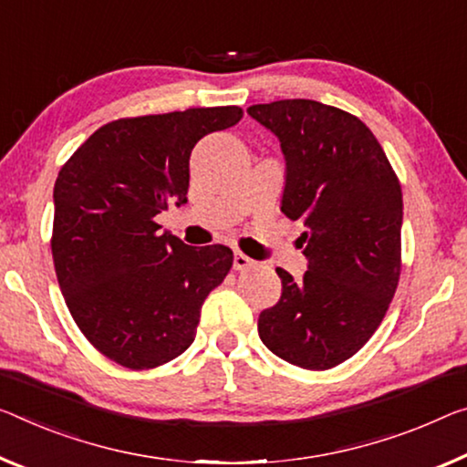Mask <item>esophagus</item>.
Returning a JSON list of instances; mask_svg holds the SVG:
<instances>
[{
  "instance_id": "obj_1",
  "label": "esophagus",
  "mask_w": 467,
  "mask_h": 467,
  "mask_svg": "<svg viewBox=\"0 0 467 467\" xmlns=\"http://www.w3.org/2000/svg\"><path fill=\"white\" fill-rule=\"evenodd\" d=\"M254 261L250 256H246V254H242V253H235L234 254V269L235 271H246V269H250V267H254Z\"/></svg>"
}]
</instances>
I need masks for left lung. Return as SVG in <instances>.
I'll list each match as a JSON object with an SVG mask.
<instances>
[{
	"label": "left lung",
	"instance_id": "8db88e82",
	"mask_svg": "<svg viewBox=\"0 0 467 467\" xmlns=\"http://www.w3.org/2000/svg\"><path fill=\"white\" fill-rule=\"evenodd\" d=\"M246 112L279 140L282 213L305 223L308 261L303 279L275 269L282 296L258 315V336L298 368H336L371 338L397 290L400 183L376 135L353 114L315 99Z\"/></svg>",
	"mask_w": 467,
	"mask_h": 467
}]
</instances>
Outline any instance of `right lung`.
Segmentation results:
<instances>
[{
	"mask_svg": "<svg viewBox=\"0 0 467 467\" xmlns=\"http://www.w3.org/2000/svg\"><path fill=\"white\" fill-rule=\"evenodd\" d=\"M240 119L238 106L119 119L60 169L52 235L60 290L85 338L123 368L182 355L204 298L232 269L227 246H188L161 234L154 217L188 202L193 146Z\"/></svg>",
	"mask_w": 467,
	"mask_h": 467,
	"instance_id": "add662e5",
	"label": "right lung"
}]
</instances>
